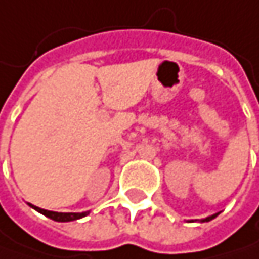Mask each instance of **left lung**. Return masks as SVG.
Here are the masks:
<instances>
[{"label": "left lung", "instance_id": "1", "mask_svg": "<svg viewBox=\"0 0 259 259\" xmlns=\"http://www.w3.org/2000/svg\"><path fill=\"white\" fill-rule=\"evenodd\" d=\"M216 216H218V213H216V214H213V216H208V218H205V219H202L201 222H208V221H211V219H214Z\"/></svg>", "mask_w": 259, "mask_h": 259}]
</instances>
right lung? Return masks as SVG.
Wrapping results in <instances>:
<instances>
[{
  "label": "right lung",
  "instance_id": "right-lung-1",
  "mask_svg": "<svg viewBox=\"0 0 259 259\" xmlns=\"http://www.w3.org/2000/svg\"><path fill=\"white\" fill-rule=\"evenodd\" d=\"M34 210H37L38 213L45 214L46 218L52 219V221H57V222H70V221H76V219H80L83 216H87L90 211H83V213H57V211H49V210H43V208H38L35 205H31Z\"/></svg>",
  "mask_w": 259,
  "mask_h": 259
}]
</instances>
